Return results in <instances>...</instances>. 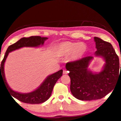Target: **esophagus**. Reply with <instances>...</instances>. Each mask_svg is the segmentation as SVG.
Returning a JSON list of instances; mask_svg holds the SVG:
<instances>
[{"mask_svg":"<svg viewBox=\"0 0 121 121\" xmlns=\"http://www.w3.org/2000/svg\"><path fill=\"white\" fill-rule=\"evenodd\" d=\"M68 73V71H66V70H64L63 71V74H67Z\"/></svg>","mask_w":121,"mask_h":121,"instance_id":"1","label":"esophagus"}]
</instances>
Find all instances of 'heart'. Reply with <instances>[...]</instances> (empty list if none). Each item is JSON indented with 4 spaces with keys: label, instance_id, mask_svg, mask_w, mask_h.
<instances>
[{
    "label": "heart",
    "instance_id": "obj_1",
    "mask_svg": "<svg viewBox=\"0 0 121 121\" xmlns=\"http://www.w3.org/2000/svg\"><path fill=\"white\" fill-rule=\"evenodd\" d=\"M88 51L86 43L78 42H64L56 46L55 53L58 56H65L70 55L69 60L76 61L83 58Z\"/></svg>",
    "mask_w": 121,
    "mask_h": 121
}]
</instances>
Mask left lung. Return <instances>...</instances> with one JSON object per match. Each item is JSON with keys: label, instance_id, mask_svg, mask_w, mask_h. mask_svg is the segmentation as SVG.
Listing matches in <instances>:
<instances>
[{"label": "left lung", "instance_id": "8db88e82", "mask_svg": "<svg viewBox=\"0 0 121 121\" xmlns=\"http://www.w3.org/2000/svg\"><path fill=\"white\" fill-rule=\"evenodd\" d=\"M94 40L97 49L95 56H101L106 62L100 72L93 73L88 70L92 56L69 62L65 65L66 70L70 71L71 91L79 100L90 101L102 98L113 89L121 73L119 56L112 45L97 37H95Z\"/></svg>", "mask_w": 121, "mask_h": 121}]
</instances>
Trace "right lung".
<instances>
[{"instance_id": "obj_1", "label": "right lung", "mask_w": 121, "mask_h": 121, "mask_svg": "<svg viewBox=\"0 0 121 121\" xmlns=\"http://www.w3.org/2000/svg\"><path fill=\"white\" fill-rule=\"evenodd\" d=\"M47 39V37H42L38 36L21 38L15 43L9 46L1 65H0V78L2 79L5 86L11 96L20 101L30 104H39L45 102L50 98L56 82L62 75L63 70H61L48 76L42 85L35 91L29 93L22 94L13 91L7 83L4 72V65L6 58L9 53L12 51L24 47H38L40 45H43L45 40Z\"/></svg>"}]
</instances>
